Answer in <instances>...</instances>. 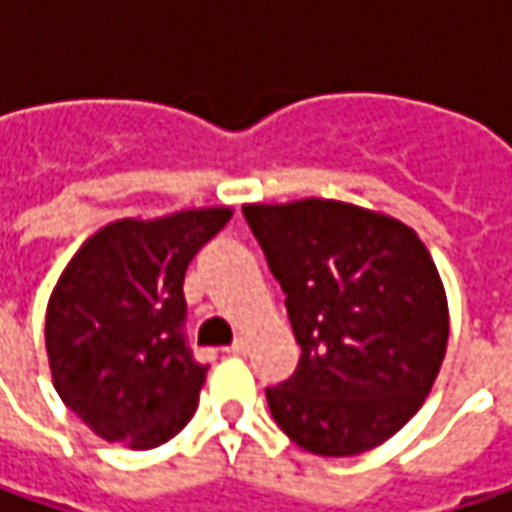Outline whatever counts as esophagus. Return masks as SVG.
Returning a JSON list of instances; mask_svg holds the SVG:
<instances>
[{
	"mask_svg": "<svg viewBox=\"0 0 512 512\" xmlns=\"http://www.w3.org/2000/svg\"><path fill=\"white\" fill-rule=\"evenodd\" d=\"M247 350H250V344H247V339H236V342L227 347V353H230V356H245Z\"/></svg>",
	"mask_w": 512,
	"mask_h": 512,
	"instance_id": "1",
	"label": "esophagus"
}]
</instances>
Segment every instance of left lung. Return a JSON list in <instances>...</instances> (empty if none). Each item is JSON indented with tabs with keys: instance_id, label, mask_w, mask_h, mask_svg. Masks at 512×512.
Listing matches in <instances>:
<instances>
[{
	"instance_id": "obj_1",
	"label": "left lung",
	"mask_w": 512,
	"mask_h": 512,
	"mask_svg": "<svg viewBox=\"0 0 512 512\" xmlns=\"http://www.w3.org/2000/svg\"><path fill=\"white\" fill-rule=\"evenodd\" d=\"M242 210L302 347L296 373L267 387L273 419L316 456L379 447L416 416L447 353L430 250L399 219L336 199Z\"/></svg>"
}]
</instances>
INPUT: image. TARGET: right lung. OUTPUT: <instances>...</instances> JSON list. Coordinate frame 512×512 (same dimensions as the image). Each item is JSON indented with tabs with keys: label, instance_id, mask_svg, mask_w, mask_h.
<instances>
[{
	"label": "right lung",
	"instance_id": "add662e5",
	"mask_svg": "<svg viewBox=\"0 0 512 512\" xmlns=\"http://www.w3.org/2000/svg\"><path fill=\"white\" fill-rule=\"evenodd\" d=\"M233 207L116 219L73 253L45 313L62 402L105 442L150 450L196 413L207 364L185 344V270Z\"/></svg>",
	"mask_w": 512,
	"mask_h": 512
}]
</instances>
